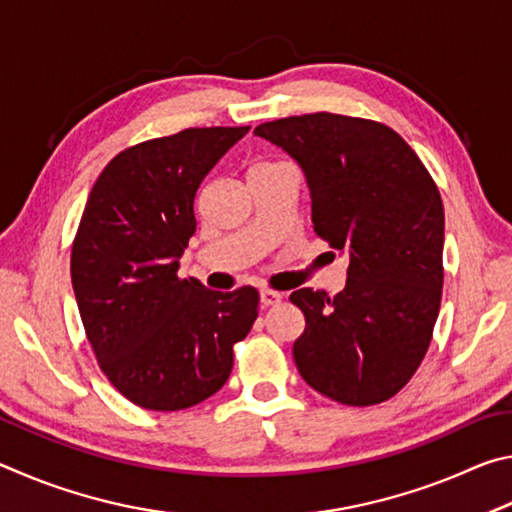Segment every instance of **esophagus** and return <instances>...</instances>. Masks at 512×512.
<instances>
[{
    "label": "esophagus",
    "mask_w": 512,
    "mask_h": 512,
    "mask_svg": "<svg viewBox=\"0 0 512 512\" xmlns=\"http://www.w3.org/2000/svg\"><path fill=\"white\" fill-rule=\"evenodd\" d=\"M259 302H262V307H273V305H280L282 296L277 291L262 289V291H259Z\"/></svg>",
    "instance_id": "34e87169"
}]
</instances>
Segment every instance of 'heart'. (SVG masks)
Here are the masks:
<instances>
[{"mask_svg":"<svg viewBox=\"0 0 512 512\" xmlns=\"http://www.w3.org/2000/svg\"><path fill=\"white\" fill-rule=\"evenodd\" d=\"M268 167H277V164H255L253 169H268Z\"/></svg>","mask_w":512,"mask_h":512,"instance_id":"heart-1","label":"heart"}]
</instances>
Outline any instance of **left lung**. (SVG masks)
Listing matches in <instances>:
<instances>
[{
	"label": "left lung",
	"instance_id": "left-lung-1",
	"mask_svg": "<svg viewBox=\"0 0 512 512\" xmlns=\"http://www.w3.org/2000/svg\"><path fill=\"white\" fill-rule=\"evenodd\" d=\"M255 135L305 171L314 232L348 250L345 289H298L293 343L302 379L334 402L372 406L409 384L429 350L443 296L445 212L431 173L393 128L314 112L266 121Z\"/></svg>",
	"mask_w": 512,
	"mask_h": 512
}]
</instances>
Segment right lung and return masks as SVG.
I'll list each match as a JSON object with an SVG mask.
<instances>
[{"instance_id":"obj_1","label":"right lung","mask_w":512,"mask_h":512,"mask_svg":"<svg viewBox=\"0 0 512 512\" xmlns=\"http://www.w3.org/2000/svg\"><path fill=\"white\" fill-rule=\"evenodd\" d=\"M250 126L185 128L128 146L94 183L72 244V287L103 375L146 411H183L228 381L259 293L178 277L203 178Z\"/></svg>"}]
</instances>
